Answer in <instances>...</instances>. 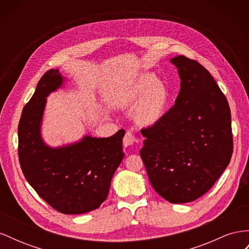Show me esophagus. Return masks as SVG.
Masks as SVG:
<instances>
[{"label":"esophagus","mask_w":249,"mask_h":249,"mask_svg":"<svg viewBox=\"0 0 249 249\" xmlns=\"http://www.w3.org/2000/svg\"><path fill=\"white\" fill-rule=\"evenodd\" d=\"M123 142H124V146L127 147V146L134 145V144H136V143H138V139L136 138V136H135V135L131 131H127L124 135Z\"/></svg>","instance_id":"esophagus-1"}]
</instances>
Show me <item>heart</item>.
Returning a JSON list of instances; mask_svg holds the SVG:
<instances>
[{
  "mask_svg": "<svg viewBox=\"0 0 249 249\" xmlns=\"http://www.w3.org/2000/svg\"><path fill=\"white\" fill-rule=\"evenodd\" d=\"M139 100L135 119L141 125H152L161 118L166 106V89L160 81H155L152 74H142L120 99L119 106L130 107Z\"/></svg>",
  "mask_w": 249,
  "mask_h": 249,
  "instance_id": "heart-1",
  "label": "heart"
}]
</instances>
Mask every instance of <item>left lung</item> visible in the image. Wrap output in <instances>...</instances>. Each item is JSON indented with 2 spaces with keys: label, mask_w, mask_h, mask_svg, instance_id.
<instances>
[{
  "label": "left lung",
  "mask_w": 249,
  "mask_h": 249,
  "mask_svg": "<svg viewBox=\"0 0 249 249\" xmlns=\"http://www.w3.org/2000/svg\"><path fill=\"white\" fill-rule=\"evenodd\" d=\"M180 79L175 106L141 134L148 179L171 203L190 202L207 193L230 164L231 110L211 73L185 56L170 59Z\"/></svg>",
  "instance_id": "1"
}]
</instances>
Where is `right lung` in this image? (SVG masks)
<instances>
[{
	"label": "right lung",
	"instance_id": "add662e5",
	"mask_svg": "<svg viewBox=\"0 0 249 249\" xmlns=\"http://www.w3.org/2000/svg\"><path fill=\"white\" fill-rule=\"evenodd\" d=\"M59 70L43 74L22 109L18 124V159L22 173L39 196L63 214H83L99 208L107 198L112 177L124 156L119 130L107 138L83 137L51 147L40 134L47 96L62 86Z\"/></svg>",
	"mask_w": 249,
	"mask_h": 249
}]
</instances>
